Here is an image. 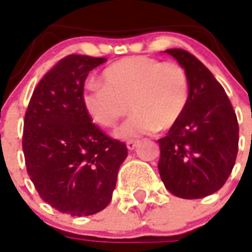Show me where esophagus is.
<instances>
[{
    "label": "esophagus",
    "mask_w": 252,
    "mask_h": 252,
    "mask_svg": "<svg viewBox=\"0 0 252 252\" xmlns=\"http://www.w3.org/2000/svg\"><path fill=\"white\" fill-rule=\"evenodd\" d=\"M137 144H139V141H136V140H129V141H126V148L129 151H133L137 147Z\"/></svg>",
    "instance_id": "esophagus-1"
}]
</instances>
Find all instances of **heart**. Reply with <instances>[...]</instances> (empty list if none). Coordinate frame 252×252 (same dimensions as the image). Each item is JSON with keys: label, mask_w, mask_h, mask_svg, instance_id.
Segmentation results:
<instances>
[{"label": "heart", "mask_w": 252, "mask_h": 252, "mask_svg": "<svg viewBox=\"0 0 252 252\" xmlns=\"http://www.w3.org/2000/svg\"><path fill=\"white\" fill-rule=\"evenodd\" d=\"M101 85L91 84L85 88L84 109L94 124L113 128L128 105L132 116L116 131L121 140L172 128L189 98V80L182 65L145 56L109 65L101 73Z\"/></svg>", "instance_id": "heart-1"}]
</instances>
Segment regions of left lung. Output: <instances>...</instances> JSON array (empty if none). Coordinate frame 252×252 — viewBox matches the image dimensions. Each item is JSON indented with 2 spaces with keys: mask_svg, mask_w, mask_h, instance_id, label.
I'll return each instance as SVG.
<instances>
[{
  "mask_svg": "<svg viewBox=\"0 0 252 252\" xmlns=\"http://www.w3.org/2000/svg\"><path fill=\"white\" fill-rule=\"evenodd\" d=\"M189 80V98L180 120L161 139L160 178L169 192L200 199L220 189L235 164L239 126L230 100L214 74L183 49L164 50Z\"/></svg>",
  "mask_w": 252,
  "mask_h": 252,
  "instance_id": "obj_1",
  "label": "left lung"
}]
</instances>
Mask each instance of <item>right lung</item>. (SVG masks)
<instances>
[{
    "instance_id": "obj_1",
    "label": "right lung",
    "mask_w": 252,
    "mask_h": 252,
    "mask_svg": "<svg viewBox=\"0 0 252 252\" xmlns=\"http://www.w3.org/2000/svg\"><path fill=\"white\" fill-rule=\"evenodd\" d=\"M107 59L70 55L41 79L24 121L22 150L41 199L63 214L88 216L109 204L126 145L108 137L83 105L88 73Z\"/></svg>"
}]
</instances>
